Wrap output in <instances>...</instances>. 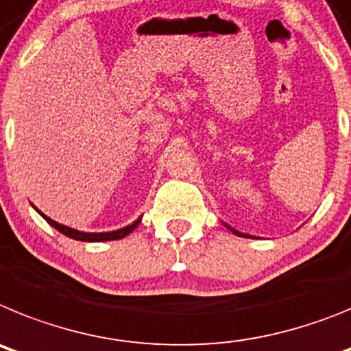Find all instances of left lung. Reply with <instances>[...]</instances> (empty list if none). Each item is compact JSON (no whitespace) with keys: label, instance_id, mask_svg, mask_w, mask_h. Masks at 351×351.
Here are the masks:
<instances>
[{"label":"left lung","instance_id":"1","mask_svg":"<svg viewBox=\"0 0 351 351\" xmlns=\"http://www.w3.org/2000/svg\"><path fill=\"white\" fill-rule=\"evenodd\" d=\"M228 228H230V226H228ZM230 230H231V231H233V233H234V234H239V237H242V233H240V231L233 230V228H230Z\"/></svg>","mask_w":351,"mask_h":351}]
</instances>
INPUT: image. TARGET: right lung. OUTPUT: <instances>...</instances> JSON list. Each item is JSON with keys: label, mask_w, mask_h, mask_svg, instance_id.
Returning a JSON list of instances; mask_svg holds the SVG:
<instances>
[{"label": "right lung", "mask_w": 351, "mask_h": 351, "mask_svg": "<svg viewBox=\"0 0 351 351\" xmlns=\"http://www.w3.org/2000/svg\"><path fill=\"white\" fill-rule=\"evenodd\" d=\"M36 212L40 213L42 217H44L45 221H47L49 224L54 228V230H58L60 233H63L65 237H69V239L81 240V242H108V240H120V239H123V237H127V234L132 233V231L139 226V222H141V217H139L138 221H134L132 224L121 228V230L108 231V233H84V231H77V230H74V228H69V226H65V224H60V222L53 221L51 217L44 215V213H42L38 208H36Z\"/></svg>", "instance_id": "right-lung-1"}]
</instances>
